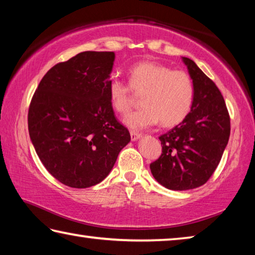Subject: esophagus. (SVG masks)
<instances>
[{"label":"esophagus","instance_id":"34e87169","mask_svg":"<svg viewBox=\"0 0 255 255\" xmlns=\"http://www.w3.org/2000/svg\"><path fill=\"white\" fill-rule=\"evenodd\" d=\"M141 137V133L139 132H135V131H130V138L132 141H135L137 139H139V138Z\"/></svg>","mask_w":255,"mask_h":255}]
</instances>
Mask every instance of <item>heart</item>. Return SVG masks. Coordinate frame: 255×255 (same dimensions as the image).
Returning <instances> with one entry per match:
<instances>
[{
  "instance_id": "1",
  "label": "heart",
  "mask_w": 255,
  "mask_h": 255,
  "mask_svg": "<svg viewBox=\"0 0 255 255\" xmlns=\"http://www.w3.org/2000/svg\"><path fill=\"white\" fill-rule=\"evenodd\" d=\"M129 85L119 79L108 83V97L118 114H126L131 106V90L141 93L139 109L129 114L124 123L129 128L144 129L158 122L164 127L180 124L191 110L195 88L191 77L183 71L156 62H141L128 73Z\"/></svg>"
}]
</instances>
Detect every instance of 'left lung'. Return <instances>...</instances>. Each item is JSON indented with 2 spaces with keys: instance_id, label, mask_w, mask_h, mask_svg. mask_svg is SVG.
Wrapping results in <instances>:
<instances>
[{
  "instance_id": "8db88e82",
  "label": "left lung",
  "mask_w": 255,
  "mask_h": 255,
  "mask_svg": "<svg viewBox=\"0 0 255 255\" xmlns=\"http://www.w3.org/2000/svg\"><path fill=\"white\" fill-rule=\"evenodd\" d=\"M182 60L195 88L191 110L182 123L158 137L162 154L149 165L155 180L175 191L198 188L209 180L231 133L230 115L221 91L192 59Z\"/></svg>"
}]
</instances>
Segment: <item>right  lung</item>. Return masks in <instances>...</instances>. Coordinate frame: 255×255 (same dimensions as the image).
<instances>
[{
  "label": "right lung",
  "instance_id": "obj_1",
  "mask_svg": "<svg viewBox=\"0 0 255 255\" xmlns=\"http://www.w3.org/2000/svg\"><path fill=\"white\" fill-rule=\"evenodd\" d=\"M114 51H83L46 73L28 112L31 143L47 171L71 188L107 178L130 133L108 97Z\"/></svg>",
  "mask_w": 255,
  "mask_h": 255
}]
</instances>
